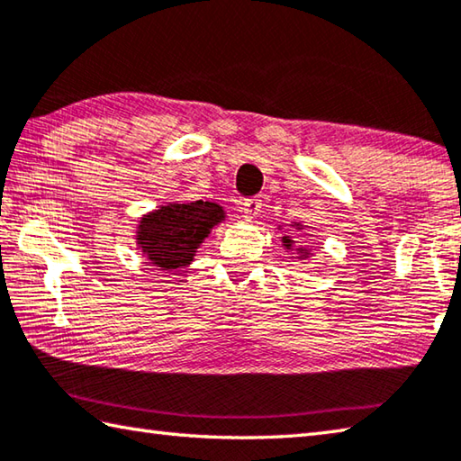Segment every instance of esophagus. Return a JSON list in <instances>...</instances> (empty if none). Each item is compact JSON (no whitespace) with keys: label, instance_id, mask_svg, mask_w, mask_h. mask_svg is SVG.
<instances>
[{"label":"esophagus","instance_id":"34e87169","mask_svg":"<svg viewBox=\"0 0 461 461\" xmlns=\"http://www.w3.org/2000/svg\"><path fill=\"white\" fill-rule=\"evenodd\" d=\"M260 206H263V203H260V198H249V201L242 203L240 212H242V216H245L247 221H253L255 216L260 212Z\"/></svg>","mask_w":461,"mask_h":461}]
</instances>
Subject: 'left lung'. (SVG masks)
Returning <instances> with one entry per match:
<instances>
[{"label":"left lung","instance_id":"obj_1","mask_svg":"<svg viewBox=\"0 0 461 461\" xmlns=\"http://www.w3.org/2000/svg\"><path fill=\"white\" fill-rule=\"evenodd\" d=\"M293 229H297V230H303L305 229V224H301V222H293L291 224ZM279 230H283V227L279 224ZM294 240L293 237H289V234H283L281 237V245H283V249H286V250H294V253H291V255H294L297 258H309V257H312V253L309 250V247H303V245H294Z\"/></svg>","mask_w":461,"mask_h":461}]
</instances>
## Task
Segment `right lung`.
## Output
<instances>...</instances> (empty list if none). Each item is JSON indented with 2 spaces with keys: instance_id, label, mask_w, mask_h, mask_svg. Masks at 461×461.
Masks as SVG:
<instances>
[{
  "instance_id": "obj_1",
  "label": "right lung",
  "mask_w": 461,
  "mask_h": 461,
  "mask_svg": "<svg viewBox=\"0 0 461 461\" xmlns=\"http://www.w3.org/2000/svg\"><path fill=\"white\" fill-rule=\"evenodd\" d=\"M222 221H227V212L219 203H167L140 216L136 245L150 265L176 271L193 263L204 239Z\"/></svg>"
}]
</instances>
